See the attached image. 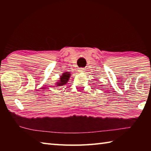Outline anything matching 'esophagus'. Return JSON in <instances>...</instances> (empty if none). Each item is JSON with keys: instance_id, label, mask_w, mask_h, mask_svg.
Wrapping results in <instances>:
<instances>
[{"instance_id": "esophagus-1", "label": "esophagus", "mask_w": 151, "mask_h": 151, "mask_svg": "<svg viewBox=\"0 0 151 151\" xmlns=\"http://www.w3.org/2000/svg\"><path fill=\"white\" fill-rule=\"evenodd\" d=\"M85 70H86V69L84 68H80L78 69V71L80 73H84V72H85Z\"/></svg>"}]
</instances>
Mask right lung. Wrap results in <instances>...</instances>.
Segmentation results:
<instances>
[{"label":"right lung","instance_id":"1","mask_svg":"<svg viewBox=\"0 0 151 151\" xmlns=\"http://www.w3.org/2000/svg\"><path fill=\"white\" fill-rule=\"evenodd\" d=\"M70 75H71V74H70V72H64L62 73V75H60L59 81L56 82V86H61L66 84L69 81Z\"/></svg>","mask_w":151,"mask_h":151}]
</instances>
